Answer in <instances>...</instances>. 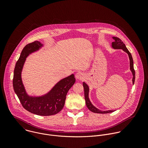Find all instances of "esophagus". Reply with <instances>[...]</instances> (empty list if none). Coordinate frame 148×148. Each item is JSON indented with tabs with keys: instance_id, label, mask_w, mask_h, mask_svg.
Masks as SVG:
<instances>
[{
	"instance_id": "esophagus-1",
	"label": "esophagus",
	"mask_w": 148,
	"mask_h": 148,
	"mask_svg": "<svg viewBox=\"0 0 148 148\" xmlns=\"http://www.w3.org/2000/svg\"><path fill=\"white\" fill-rule=\"evenodd\" d=\"M75 78L78 79H82L84 78V74L81 72H78L75 74Z\"/></svg>"
}]
</instances>
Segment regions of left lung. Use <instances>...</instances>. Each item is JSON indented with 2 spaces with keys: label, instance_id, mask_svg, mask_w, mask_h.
<instances>
[{
  "label": "left lung",
  "instance_id": "obj_1",
  "mask_svg": "<svg viewBox=\"0 0 148 148\" xmlns=\"http://www.w3.org/2000/svg\"><path fill=\"white\" fill-rule=\"evenodd\" d=\"M112 38L114 39V41L112 43L111 47L114 49H122L123 51L128 54L130 58V70L132 73L133 78H132V84L134 85L135 79V72L134 68V61L132 57V55L131 53L128 51V50L126 48L125 45L123 43V41L119 38L116 37H112ZM83 87L84 89V97H85V100H86V103L87 108L89 110H90L91 112L97 114H108L111 113L114 111V110H108V111H101L97 108H96L95 106L92 105V103L91 102L90 98H89V87L87 84L85 82H83Z\"/></svg>",
  "mask_w": 148,
  "mask_h": 148
}]
</instances>
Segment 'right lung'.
Returning a JSON list of instances; mask_svg holds the SVG:
<instances>
[{
    "label": "right lung",
    "instance_id": "right-lung-1",
    "mask_svg": "<svg viewBox=\"0 0 148 148\" xmlns=\"http://www.w3.org/2000/svg\"><path fill=\"white\" fill-rule=\"evenodd\" d=\"M44 45L38 41L27 45L22 51L14 70L13 89L23 108L29 112L41 116L58 113L64 107L67 94L75 82L74 74L59 81L46 94L30 95L26 92L22 79V72L26 58L38 51Z\"/></svg>",
    "mask_w": 148,
    "mask_h": 148
}]
</instances>
